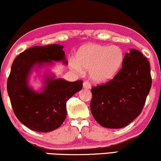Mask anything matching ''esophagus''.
Masks as SVG:
<instances>
[{
	"instance_id": "esophagus-1",
	"label": "esophagus",
	"mask_w": 161,
	"mask_h": 161,
	"mask_svg": "<svg viewBox=\"0 0 161 161\" xmlns=\"http://www.w3.org/2000/svg\"><path fill=\"white\" fill-rule=\"evenodd\" d=\"M83 87L85 88H87V89H90V88H91V85H90V81H84Z\"/></svg>"
}]
</instances>
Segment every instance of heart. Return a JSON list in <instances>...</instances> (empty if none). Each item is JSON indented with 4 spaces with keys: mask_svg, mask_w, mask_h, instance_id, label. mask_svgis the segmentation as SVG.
I'll return each mask as SVG.
<instances>
[{
    "mask_svg": "<svg viewBox=\"0 0 161 161\" xmlns=\"http://www.w3.org/2000/svg\"><path fill=\"white\" fill-rule=\"evenodd\" d=\"M123 53L116 46H103L90 44L79 49L76 63L71 65L77 73L90 71L91 80L96 83H105L112 80L120 69Z\"/></svg>",
    "mask_w": 161,
    "mask_h": 161,
    "instance_id": "1",
    "label": "heart"
}]
</instances>
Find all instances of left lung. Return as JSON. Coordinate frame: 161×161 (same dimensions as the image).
Wrapping results in <instances>:
<instances>
[{
	"label": "left lung",
	"mask_w": 161,
	"mask_h": 161,
	"mask_svg": "<svg viewBox=\"0 0 161 161\" xmlns=\"http://www.w3.org/2000/svg\"><path fill=\"white\" fill-rule=\"evenodd\" d=\"M151 85L147 58L137 49H131L112 80L92 87V116L105 128L128 125L141 114Z\"/></svg>",
	"instance_id": "obj_1"
}]
</instances>
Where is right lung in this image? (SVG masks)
<instances>
[{
  "mask_svg": "<svg viewBox=\"0 0 161 161\" xmlns=\"http://www.w3.org/2000/svg\"><path fill=\"white\" fill-rule=\"evenodd\" d=\"M60 44L31 47L14 60L7 81V91L14 113L28 128L49 132L59 128L66 117V102L82 88L83 81L70 82L51 76L44 91L38 93L28 86V76L36 63L65 60Z\"/></svg>",
  "mask_w": 161,
  "mask_h": 161,
  "instance_id": "1",
  "label": "right lung"
}]
</instances>
